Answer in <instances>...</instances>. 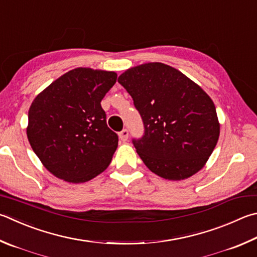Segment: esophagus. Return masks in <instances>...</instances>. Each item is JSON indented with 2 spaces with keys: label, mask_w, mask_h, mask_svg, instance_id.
Returning a JSON list of instances; mask_svg holds the SVG:
<instances>
[{
  "label": "esophagus",
  "mask_w": 257,
  "mask_h": 257,
  "mask_svg": "<svg viewBox=\"0 0 257 257\" xmlns=\"http://www.w3.org/2000/svg\"><path fill=\"white\" fill-rule=\"evenodd\" d=\"M128 136H129V132L127 129H123L122 132L119 133V138L121 142H125L128 139Z\"/></svg>",
  "instance_id": "obj_1"
}]
</instances>
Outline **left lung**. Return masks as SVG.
Here are the masks:
<instances>
[{
    "instance_id": "left-lung-1",
    "label": "left lung",
    "mask_w": 257,
    "mask_h": 257,
    "mask_svg": "<svg viewBox=\"0 0 257 257\" xmlns=\"http://www.w3.org/2000/svg\"><path fill=\"white\" fill-rule=\"evenodd\" d=\"M118 82L144 121V137L133 141L144 164L170 181L203 169L220 135L211 97L179 69L157 62L128 68Z\"/></svg>"
}]
</instances>
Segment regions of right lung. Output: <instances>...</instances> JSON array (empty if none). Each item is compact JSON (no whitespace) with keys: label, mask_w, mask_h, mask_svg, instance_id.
Segmentation results:
<instances>
[{"label":"right lung","mask_w":257,"mask_h":257,"mask_svg":"<svg viewBox=\"0 0 257 257\" xmlns=\"http://www.w3.org/2000/svg\"><path fill=\"white\" fill-rule=\"evenodd\" d=\"M116 73L77 67L35 97L28 113L27 136L46 169L68 183H84L112 161L118 136L101 106Z\"/></svg>","instance_id":"right-lung-1"}]
</instances>
